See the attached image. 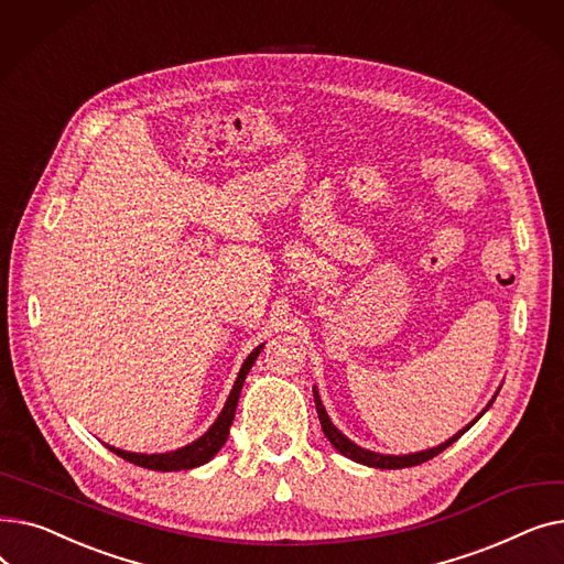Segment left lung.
<instances>
[{"label":"left lung","mask_w":564,"mask_h":564,"mask_svg":"<svg viewBox=\"0 0 564 564\" xmlns=\"http://www.w3.org/2000/svg\"><path fill=\"white\" fill-rule=\"evenodd\" d=\"M498 391H500V389H498ZM498 391L494 393V398L489 400V404H487V406L478 413V416L473 419L464 430H459V432L453 434L448 441L438 443V446H434V448H427V451H421V453H409V455H383V453H375V451H368V448L357 446V443H354L351 438H347V436L332 423L327 409H324V404H322V398H319L317 387H313V398H315V409H317V416H319V423H322V432H324V436H327V438L332 441V446H334L340 455L349 457L351 462H359V464H364V466H372V468H406V466L423 464V462H427V459L436 457L438 453L446 451L448 446H453V443H455L464 432H468L473 425H476V423L482 419V413L494 404Z\"/></svg>","instance_id":"left-lung-1"}]
</instances>
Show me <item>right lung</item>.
Segmentation results:
<instances>
[{
	"mask_svg": "<svg viewBox=\"0 0 564 564\" xmlns=\"http://www.w3.org/2000/svg\"><path fill=\"white\" fill-rule=\"evenodd\" d=\"M264 343L258 345L249 357L245 359L240 372H237V379L232 383L230 389V395L221 409V413L217 416V421L210 425V430H207L205 434H200L196 441L187 443V446L177 448V451H169V453H130V451H121V448H113V446H107L111 453H116L118 457H123L137 466H143V468H151V470H187V468H196V466H203L210 462L226 443L228 438V432H230V425H232V419H235V409H237V400H240V393H242V387H245V379L251 370V366L256 364L258 354L262 351Z\"/></svg>",
	"mask_w": 564,
	"mask_h": 564,
	"instance_id": "obj_1",
	"label": "right lung"
}]
</instances>
